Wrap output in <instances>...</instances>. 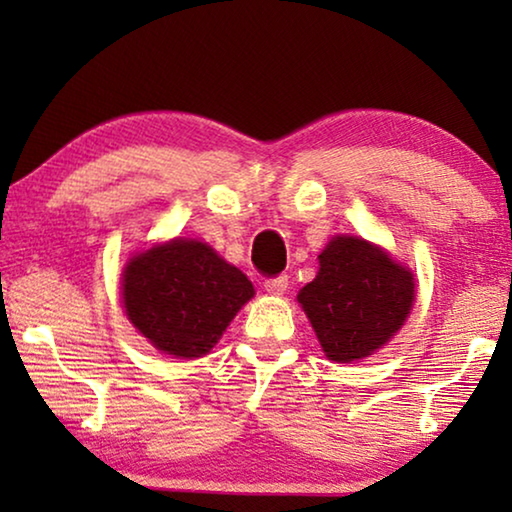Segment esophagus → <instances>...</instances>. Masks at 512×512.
Here are the masks:
<instances>
[{
	"instance_id": "esophagus-1",
	"label": "esophagus",
	"mask_w": 512,
	"mask_h": 512,
	"mask_svg": "<svg viewBox=\"0 0 512 512\" xmlns=\"http://www.w3.org/2000/svg\"><path fill=\"white\" fill-rule=\"evenodd\" d=\"M289 287V277L287 275H275V277H266L264 280V289L273 296H282Z\"/></svg>"
}]
</instances>
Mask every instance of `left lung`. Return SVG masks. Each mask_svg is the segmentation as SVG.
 Instances as JSON below:
<instances>
[{
    "label": "left lung",
    "mask_w": 512,
    "mask_h": 512,
    "mask_svg": "<svg viewBox=\"0 0 512 512\" xmlns=\"http://www.w3.org/2000/svg\"><path fill=\"white\" fill-rule=\"evenodd\" d=\"M320 271L298 293L327 359L350 363L381 348L415 300L413 273L357 237H334Z\"/></svg>",
    "instance_id": "obj_1"
}]
</instances>
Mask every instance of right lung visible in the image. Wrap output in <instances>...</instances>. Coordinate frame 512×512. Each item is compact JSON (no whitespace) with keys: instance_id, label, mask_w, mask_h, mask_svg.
Listing matches in <instances>:
<instances>
[{"instance_id":"add662e5","label":"right lung","mask_w":512,"mask_h":512,"mask_svg":"<svg viewBox=\"0 0 512 512\" xmlns=\"http://www.w3.org/2000/svg\"><path fill=\"white\" fill-rule=\"evenodd\" d=\"M253 293L248 277L201 241L153 246L124 271L131 323L155 348L183 359L210 352Z\"/></svg>"}]
</instances>
